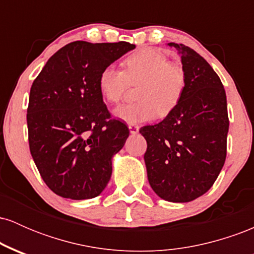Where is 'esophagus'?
Listing matches in <instances>:
<instances>
[{"mask_svg": "<svg viewBox=\"0 0 254 254\" xmlns=\"http://www.w3.org/2000/svg\"><path fill=\"white\" fill-rule=\"evenodd\" d=\"M129 130H130V133H132V135H136V133L138 132L139 127H138V125H135V124H130L129 125Z\"/></svg>", "mask_w": 254, "mask_h": 254, "instance_id": "obj_1", "label": "esophagus"}]
</instances>
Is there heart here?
<instances>
[{"instance_id": "obj_1", "label": "heart", "mask_w": 254, "mask_h": 254, "mask_svg": "<svg viewBox=\"0 0 254 254\" xmlns=\"http://www.w3.org/2000/svg\"><path fill=\"white\" fill-rule=\"evenodd\" d=\"M124 69L105 66L99 75V90L107 101L117 104L130 86H137V103L116 109L115 115L129 124L149 122L157 115L166 117L179 105L188 86V75L180 63L159 49L144 48L127 56Z\"/></svg>"}]
</instances>
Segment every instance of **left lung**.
Returning a JSON list of instances; mask_svg holds the SVG:
<instances>
[{"label":"left lung","mask_w":254,"mask_h":254,"mask_svg":"<svg viewBox=\"0 0 254 254\" xmlns=\"http://www.w3.org/2000/svg\"><path fill=\"white\" fill-rule=\"evenodd\" d=\"M179 51L188 86L164 121L139 129L147 141L144 161L154 192L168 202H191L210 190L227 155L229 129L223 84L210 64L184 44Z\"/></svg>","instance_id":"8db88e82"}]
</instances>
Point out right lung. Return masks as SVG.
I'll return each instance as SVG.
<instances>
[{"instance_id":"1","label":"right lung","mask_w":254,"mask_h":254,"mask_svg":"<svg viewBox=\"0 0 254 254\" xmlns=\"http://www.w3.org/2000/svg\"><path fill=\"white\" fill-rule=\"evenodd\" d=\"M133 44L77 40L60 49L33 81L27 107L28 143L40 177L70 199L99 196L111 174V157L129 136L112 118L99 90V75Z\"/></svg>"}]
</instances>
